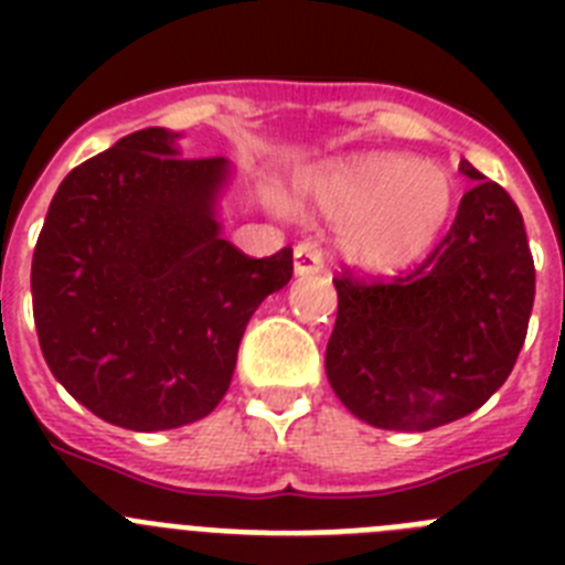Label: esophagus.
<instances>
[{
    "label": "esophagus",
    "instance_id": "obj_1",
    "mask_svg": "<svg viewBox=\"0 0 565 565\" xmlns=\"http://www.w3.org/2000/svg\"><path fill=\"white\" fill-rule=\"evenodd\" d=\"M322 271V254L313 243H299L294 248V274L297 277H308V274Z\"/></svg>",
    "mask_w": 565,
    "mask_h": 565
}]
</instances>
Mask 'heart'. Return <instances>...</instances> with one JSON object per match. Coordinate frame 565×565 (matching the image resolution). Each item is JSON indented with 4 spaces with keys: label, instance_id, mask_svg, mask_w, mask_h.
I'll return each mask as SVG.
<instances>
[{
    "label": "heart",
    "instance_id": "obj_1",
    "mask_svg": "<svg viewBox=\"0 0 565 565\" xmlns=\"http://www.w3.org/2000/svg\"><path fill=\"white\" fill-rule=\"evenodd\" d=\"M302 206L339 223V252L371 274H396L430 252L456 209V178L411 154H362L302 174Z\"/></svg>",
    "mask_w": 565,
    "mask_h": 565
}]
</instances>
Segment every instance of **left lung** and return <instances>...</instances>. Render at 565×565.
Instances as JSON below:
<instances>
[{
    "label": "left lung",
    "mask_w": 565,
    "mask_h": 565,
    "mask_svg": "<svg viewBox=\"0 0 565 565\" xmlns=\"http://www.w3.org/2000/svg\"><path fill=\"white\" fill-rule=\"evenodd\" d=\"M472 186L427 263L396 282L333 279L326 373L379 430L424 433L478 411L507 382L535 302V263L515 201L461 161Z\"/></svg>",
    "instance_id": "obj_1"
}]
</instances>
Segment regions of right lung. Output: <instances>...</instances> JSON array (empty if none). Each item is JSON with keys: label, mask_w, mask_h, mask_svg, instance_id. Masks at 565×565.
<instances>
[{"label": "right lung", "mask_w": 565, "mask_h": 565, "mask_svg": "<svg viewBox=\"0 0 565 565\" xmlns=\"http://www.w3.org/2000/svg\"><path fill=\"white\" fill-rule=\"evenodd\" d=\"M181 132L138 129L67 174L39 234L30 291L44 362L115 427L201 422L232 384L239 339L291 279L223 237L226 158L186 161Z\"/></svg>", "instance_id": "obj_1"}]
</instances>
